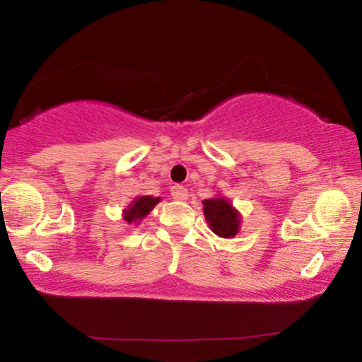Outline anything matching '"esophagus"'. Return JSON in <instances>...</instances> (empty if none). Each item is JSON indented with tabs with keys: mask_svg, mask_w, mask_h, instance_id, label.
Here are the masks:
<instances>
[{
	"mask_svg": "<svg viewBox=\"0 0 362 362\" xmlns=\"http://www.w3.org/2000/svg\"><path fill=\"white\" fill-rule=\"evenodd\" d=\"M171 194H173V197H175V199H180V201L187 199V189L185 186H180V185L173 186L171 187Z\"/></svg>",
	"mask_w": 362,
	"mask_h": 362,
	"instance_id": "esophagus-1",
	"label": "esophagus"
}]
</instances>
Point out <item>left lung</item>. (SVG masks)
I'll use <instances>...</instances> for the list:
<instances>
[{"mask_svg": "<svg viewBox=\"0 0 362 362\" xmlns=\"http://www.w3.org/2000/svg\"><path fill=\"white\" fill-rule=\"evenodd\" d=\"M202 212L211 230L222 239H232L239 234L240 212L224 196L209 197L202 201Z\"/></svg>", "mask_w": 362, "mask_h": 362, "instance_id": "left-lung-1", "label": "left lung"}]
</instances>
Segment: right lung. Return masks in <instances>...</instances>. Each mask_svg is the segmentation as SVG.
<instances>
[{
    "label": "right lung",
    "mask_w": 362,
    "mask_h": 362,
    "mask_svg": "<svg viewBox=\"0 0 362 362\" xmlns=\"http://www.w3.org/2000/svg\"><path fill=\"white\" fill-rule=\"evenodd\" d=\"M161 201V197H153V196H138L130 202V206L127 209H123V221L127 224H140L145 217L150 214L158 202Z\"/></svg>",
    "instance_id": "1"
}]
</instances>
